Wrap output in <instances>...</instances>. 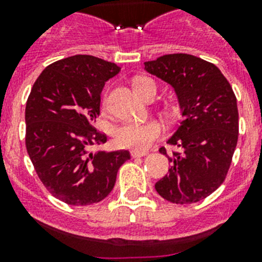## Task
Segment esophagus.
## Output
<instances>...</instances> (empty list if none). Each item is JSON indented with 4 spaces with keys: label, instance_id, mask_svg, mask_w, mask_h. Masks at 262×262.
I'll return each mask as SVG.
<instances>
[{
    "label": "esophagus",
    "instance_id": "34e87169",
    "mask_svg": "<svg viewBox=\"0 0 262 262\" xmlns=\"http://www.w3.org/2000/svg\"><path fill=\"white\" fill-rule=\"evenodd\" d=\"M145 155H147L145 151H136V149H133V151H131V156L133 157H143L145 156Z\"/></svg>",
    "mask_w": 262,
    "mask_h": 262
}]
</instances>
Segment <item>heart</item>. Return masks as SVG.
I'll list each match as a JSON object with an SVG mask.
<instances>
[{
  "label": "heart",
  "instance_id": "1",
  "mask_svg": "<svg viewBox=\"0 0 262 262\" xmlns=\"http://www.w3.org/2000/svg\"><path fill=\"white\" fill-rule=\"evenodd\" d=\"M154 81L149 78H138L135 81V89L139 94L142 93L145 85ZM161 134V124L156 120L149 122H128L118 126L115 128V142L119 147L133 148L136 151H145L152 144L155 139Z\"/></svg>",
  "mask_w": 262,
  "mask_h": 262
}]
</instances>
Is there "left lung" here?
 <instances>
[{
	"label": "left lung",
	"mask_w": 262,
	"mask_h": 262,
	"mask_svg": "<svg viewBox=\"0 0 262 262\" xmlns=\"http://www.w3.org/2000/svg\"><path fill=\"white\" fill-rule=\"evenodd\" d=\"M144 71L174 89L182 120L166 140L182 154L166 155L170 169L155 184L172 203H194L223 184L237 144V102L216 66L187 53H170L144 62Z\"/></svg>",
	"instance_id": "obj_1"
}]
</instances>
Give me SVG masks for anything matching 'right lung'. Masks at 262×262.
<instances>
[{
	"instance_id": "obj_1",
	"label": "right lung",
	"mask_w": 262,
	"mask_h": 262,
	"mask_svg": "<svg viewBox=\"0 0 262 262\" xmlns=\"http://www.w3.org/2000/svg\"><path fill=\"white\" fill-rule=\"evenodd\" d=\"M119 71L114 62L90 55L67 57L41 72L27 98V154L47 190L68 205L101 202L129 160L126 149L89 151L107 140L93 123L105 82Z\"/></svg>"
}]
</instances>
